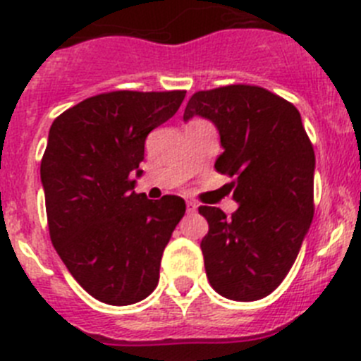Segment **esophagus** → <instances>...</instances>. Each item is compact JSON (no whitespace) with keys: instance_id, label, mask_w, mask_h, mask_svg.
Masks as SVG:
<instances>
[{"instance_id":"esophagus-1","label":"esophagus","mask_w":361,"mask_h":361,"mask_svg":"<svg viewBox=\"0 0 361 361\" xmlns=\"http://www.w3.org/2000/svg\"><path fill=\"white\" fill-rule=\"evenodd\" d=\"M187 210H188V214H194V212L197 210L196 201H187Z\"/></svg>"}]
</instances>
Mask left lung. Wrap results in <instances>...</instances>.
Segmentation results:
<instances>
[{
  "label": "left lung",
  "mask_w": 361,
  "mask_h": 361,
  "mask_svg": "<svg viewBox=\"0 0 361 361\" xmlns=\"http://www.w3.org/2000/svg\"><path fill=\"white\" fill-rule=\"evenodd\" d=\"M196 116L217 128L224 151L215 169L233 178L238 203L231 219L200 207L208 221L201 240L208 281L222 298L258 301L288 274L312 224L313 146L299 110L262 87L200 90L183 121Z\"/></svg>",
  "instance_id": "8db88e82"
}]
</instances>
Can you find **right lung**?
Returning <instances> with one entry per match:
<instances>
[{"label": "right lung", "instance_id": "right-lung-1", "mask_svg": "<svg viewBox=\"0 0 361 361\" xmlns=\"http://www.w3.org/2000/svg\"><path fill=\"white\" fill-rule=\"evenodd\" d=\"M185 90L99 94L49 128L40 161L49 237L73 278L106 305L126 306L157 288L160 260L185 201L133 190L144 142L171 119Z\"/></svg>", "mask_w": 361, "mask_h": 361}]
</instances>
